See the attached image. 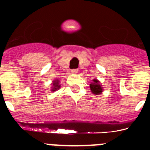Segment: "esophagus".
Returning a JSON list of instances; mask_svg holds the SVG:
<instances>
[{"label":"esophagus","instance_id":"obj_1","mask_svg":"<svg viewBox=\"0 0 150 150\" xmlns=\"http://www.w3.org/2000/svg\"><path fill=\"white\" fill-rule=\"evenodd\" d=\"M78 69H73V70H71V73L72 74H76L78 73Z\"/></svg>","mask_w":150,"mask_h":150}]
</instances>
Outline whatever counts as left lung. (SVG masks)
Masks as SVG:
<instances>
[{"label": "left lung", "mask_w": 150, "mask_h": 150, "mask_svg": "<svg viewBox=\"0 0 150 150\" xmlns=\"http://www.w3.org/2000/svg\"><path fill=\"white\" fill-rule=\"evenodd\" d=\"M90 89H91V92L95 95H99L102 91L101 86H100L99 82L97 79H94L93 83L90 84Z\"/></svg>", "instance_id": "left-lung-1"}]
</instances>
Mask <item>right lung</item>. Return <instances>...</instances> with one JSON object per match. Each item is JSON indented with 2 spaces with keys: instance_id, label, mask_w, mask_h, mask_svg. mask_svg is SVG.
Listing matches in <instances>:
<instances>
[{
  "instance_id": "1",
  "label": "right lung",
  "mask_w": 150,
  "mask_h": 150,
  "mask_svg": "<svg viewBox=\"0 0 150 150\" xmlns=\"http://www.w3.org/2000/svg\"><path fill=\"white\" fill-rule=\"evenodd\" d=\"M59 88H60V85H59V82L58 80H55L53 83V87H52V91H55Z\"/></svg>"
}]
</instances>
